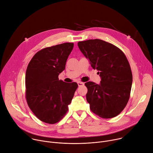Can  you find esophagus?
Segmentation results:
<instances>
[{"mask_svg": "<svg viewBox=\"0 0 153 153\" xmlns=\"http://www.w3.org/2000/svg\"><path fill=\"white\" fill-rule=\"evenodd\" d=\"M77 84H78V86H79V87H80V86L84 85V83H83V82H77Z\"/></svg>", "mask_w": 153, "mask_h": 153, "instance_id": "obj_1", "label": "esophagus"}]
</instances>
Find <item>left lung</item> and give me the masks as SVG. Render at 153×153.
I'll list each match as a JSON object with an SVG mask.
<instances>
[{
    "instance_id": "obj_1",
    "label": "left lung",
    "mask_w": 153,
    "mask_h": 153,
    "mask_svg": "<svg viewBox=\"0 0 153 153\" xmlns=\"http://www.w3.org/2000/svg\"><path fill=\"white\" fill-rule=\"evenodd\" d=\"M77 45L101 78L100 84L90 81L85 84L91 110L102 118L117 116L128 104L132 83L126 55L115 45L99 39L79 41Z\"/></svg>"
}]
</instances>
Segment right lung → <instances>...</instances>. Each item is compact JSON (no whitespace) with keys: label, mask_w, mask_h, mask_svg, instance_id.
<instances>
[{"label":"right lung","mask_w":153,"mask_h":153,"mask_svg":"<svg viewBox=\"0 0 153 153\" xmlns=\"http://www.w3.org/2000/svg\"><path fill=\"white\" fill-rule=\"evenodd\" d=\"M74 47L65 43L36 52L25 73V98L34 115L41 121L55 124L66 114L78 87L76 82L59 79Z\"/></svg>","instance_id":"1"}]
</instances>
